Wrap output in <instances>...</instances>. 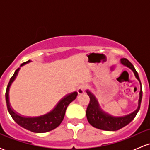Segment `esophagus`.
<instances>
[{"label": "esophagus", "mask_w": 150, "mask_h": 150, "mask_svg": "<svg viewBox=\"0 0 150 150\" xmlns=\"http://www.w3.org/2000/svg\"><path fill=\"white\" fill-rule=\"evenodd\" d=\"M87 86L85 85H80L78 87H77V92L79 94H83L84 92H85V91L87 89Z\"/></svg>", "instance_id": "1"}]
</instances>
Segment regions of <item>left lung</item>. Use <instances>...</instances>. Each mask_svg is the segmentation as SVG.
Segmentation results:
<instances>
[{
  "instance_id": "8db88e82",
  "label": "left lung",
  "mask_w": 150,
  "mask_h": 150,
  "mask_svg": "<svg viewBox=\"0 0 150 150\" xmlns=\"http://www.w3.org/2000/svg\"><path fill=\"white\" fill-rule=\"evenodd\" d=\"M120 63L128 67V68H130L133 71L135 76L140 82L141 85L140 77H139L137 72L135 70L132 63L126 58H121ZM86 92H87V94L89 97V99H90L89 105L87 108V111H86V116H87V120H88L89 124L96 128L107 130V131H115V130H119V129L123 128L125 125H128V123H130L134 119V118H135L138 111L140 110L142 96V87H141L140 92L138 107L132 113L123 117H113L111 115L108 114V113H105L104 111L101 109L97 99L94 97V94L88 90H87Z\"/></svg>"
}]
</instances>
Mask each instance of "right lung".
Segmentation results:
<instances>
[{
	"label": "right lung",
	"mask_w": 150,
	"mask_h": 150,
	"mask_svg": "<svg viewBox=\"0 0 150 150\" xmlns=\"http://www.w3.org/2000/svg\"><path fill=\"white\" fill-rule=\"evenodd\" d=\"M30 61V60H29L28 61L22 63L20 66H22V65H25L26 63H29ZM20 69V68H19L15 70L14 75L10 78V82L8 83L6 89V99L7 108H8V112H9L10 116H11L13 119L19 125L34 132H46L56 128L58 125L61 124V122L63 121L65 116V111H66V108L68 107V105L76 99L77 92H75L70 93L68 95L65 96L56 104V106H55V108H53L52 111H51L50 112L46 113V114L37 117H28L22 116L20 113H17L12 108L9 101L10 87L11 84L13 83V81L15 80V77L18 75Z\"/></svg>",
	"instance_id": "1"
}]
</instances>
